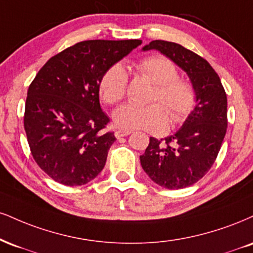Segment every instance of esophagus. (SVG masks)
Wrapping results in <instances>:
<instances>
[{"mask_svg": "<svg viewBox=\"0 0 253 253\" xmlns=\"http://www.w3.org/2000/svg\"><path fill=\"white\" fill-rule=\"evenodd\" d=\"M129 134H130V130L120 129V130H117V132H115V136H117V139H121V138H124V136H127Z\"/></svg>", "mask_w": 253, "mask_h": 253, "instance_id": "1", "label": "esophagus"}]
</instances>
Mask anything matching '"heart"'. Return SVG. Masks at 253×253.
Segmentation results:
<instances>
[{"label": "heart", "mask_w": 253, "mask_h": 253, "mask_svg": "<svg viewBox=\"0 0 253 253\" xmlns=\"http://www.w3.org/2000/svg\"><path fill=\"white\" fill-rule=\"evenodd\" d=\"M138 71L156 84L148 106L123 105L115 109V126L123 129H144L161 133L169 126V115L174 124L186 119L196 105V92L190 81L179 78V72L172 61L165 56H151L138 63ZM128 84V74L120 63L106 71L100 81V95L108 105L124 99Z\"/></svg>", "instance_id": "1"}]
</instances>
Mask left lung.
Returning <instances> with one entry per match:
<instances>
[{"instance_id": "1", "label": "left lung", "mask_w": 253, "mask_h": 253, "mask_svg": "<svg viewBox=\"0 0 253 253\" xmlns=\"http://www.w3.org/2000/svg\"><path fill=\"white\" fill-rule=\"evenodd\" d=\"M159 50L190 78L196 92V107L175 134L150 138L140 163L156 184L179 190L196 184L217 159L227 128V97L211 65L174 42L156 40L142 50Z\"/></svg>"}]
</instances>
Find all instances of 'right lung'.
<instances>
[{
	"instance_id": "1",
	"label": "right lung",
	"mask_w": 253,
	"mask_h": 253,
	"mask_svg": "<svg viewBox=\"0 0 253 253\" xmlns=\"http://www.w3.org/2000/svg\"><path fill=\"white\" fill-rule=\"evenodd\" d=\"M141 40H89L50 57L28 88L24 130L32 156L51 179L84 185L102 171L115 141L99 101L106 71Z\"/></svg>"
}]
</instances>
